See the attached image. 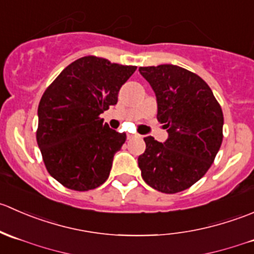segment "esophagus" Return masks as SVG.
Instances as JSON below:
<instances>
[{"mask_svg":"<svg viewBox=\"0 0 254 254\" xmlns=\"http://www.w3.org/2000/svg\"><path fill=\"white\" fill-rule=\"evenodd\" d=\"M127 137L129 140H131V139H134V137H140V135L139 134H131V132H127Z\"/></svg>","mask_w":254,"mask_h":254,"instance_id":"34e87169","label":"esophagus"}]
</instances>
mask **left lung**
Returning <instances> with one entry per match:
<instances>
[{
  "label": "left lung",
  "mask_w": 254,
  "mask_h": 254,
  "mask_svg": "<svg viewBox=\"0 0 254 254\" xmlns=\"http://www.w3.org/2000/svg\"><path fill=\"white\" fill-rule=\"evenodd\" d=\"M152 87L157 119L168 137H145L137 162L143 181L153 189L173 194L193 186L215 160L222 142L224 115L203 78L176 65L139 67Z\"/></svg>",
  "instance_id": "8db88e82"
}]
</instances>
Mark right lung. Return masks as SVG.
I'll return each instance as SVG.
<instances>
[{
  "instance_id": "right-lung-1",
  "label": "right lung",
  "mask_w": 254,
  "mask_h": 254,
  "mask_svg": "<svg viewBox=\"0 0 254 254\" xmlns=\"http://www.w3.org/2000/svg\"><path fill=\"white\" fill-rule=\"evenodd\" d=\"M136 66L84 56L64 68L38 107L37 142L45 167L66 188H97L108 179L113 158L127 140L99 115L115 106Z\"/></svg>"
}]
</instances>
